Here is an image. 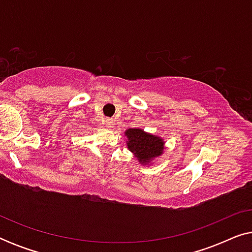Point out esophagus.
<instances>
[{
	"instance_id": "1",
	"label": "esophagus",
	"mask_w": 252,
	"mask_h": 252,
	"mask_svg": "<svg viewBox=\"0 0 252 252\" xmlns=\"http://www.w3.org/2000/svg\"><path fill=\"white\" fill-rule=\"evenodd\" d=\"M105 125L108 126V127H111V126L113 125L112 119H106V120H105Z\"/></svg>"
}]
</instances>
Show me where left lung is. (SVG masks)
I'll list each match as a JSON object with an SVG mask.
<instances>
[{"instance_id": "8db88e82", "label": "left lung", "mask_w": 252, "mask_h": 252, "mask_svg": "<svg viewBox=\"0 0 252 252\" xmlns=\"http://www.w3.org/2000/svg\"><path fill=\"white\" fill-rule=\"evenodd\" d=\"M127 137V149L134 155L139 164L142 166L153 165L156 158L163 156L165 150V141L163 137L135 127L125 130Z\"/></svg>"}]
</instances>
